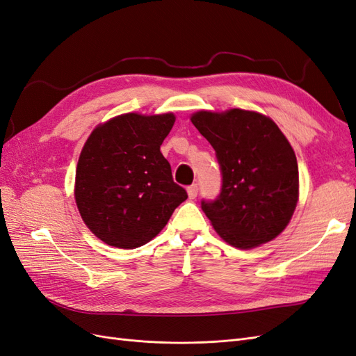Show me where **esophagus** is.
I'll use <instances>...</instances> for the list:
<instances>
[{
    "instance_id": "1",
    "label": "esophagus",
    "mask_w": 356,
    "mask_h": 356,
    "mask_svg": "<svg viewBox=\"0 0 356 356\" xmlns=\"http://www.w3.org/2000/svg\"><path fill=\"white\" fill-rule=\"evenodd\" d=\"M197 191H199L197 184H191V186L187 188L188 197H190V199H196V197H197Z\"/></svg>"
}]
</instances>
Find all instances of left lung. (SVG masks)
<instances>
[{"mask_svg":"<svg viewBox=\"0 0 356 356\" xmlns=\"http://www.w3.org/2000/svg\"><path fill=\"white\" fill-rule=\"evenodd\" d=\"M191 123L215 149L221 190L202 209L232 246L254 248L275 239L293 217L298 200L294 149L270 118L234 108L200 111Z\"/></svg>","mask_w":356,"mask_h":356,"instance_id":"1","label":"left lung"}]
</instances>
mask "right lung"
<instances>
[{
    "label": "right lung",
    "instance_id": "obj_1",
    "mask_svg": "<svg viewBox=\"0 0 356 356\" xmlns=\"http://www.w3.org/2000/svg\"><path fill=\"white\" fill-rule=\"evenodd\" d=\"M174 123V114H123L96 127L84 144L75 202L86 225L106 245H145L188 197L160 153Z\"/></svg>",
    "mask_w": 356,
    "mask_h": 356
}]
</instances>
